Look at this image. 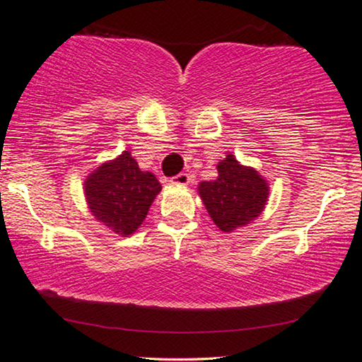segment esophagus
I'll return each instance as SVG.
<instances>
[{
    "label": "esophagus",
    "mask_w": 362,
    "mask_h": 362,
    "mask_svg": "<svg viewBox=\"0 0 362 362\" xmlns=\"http://www.w3.org/2000/svg\"><path fill=\"white\" fill-rule=\"evenodd\" d=\"M170 182L175 183V185H188V182H190V175H188V174H179V175L172 177Z\"/></svg>",
    "instance_id": "1"
}]
</instances>
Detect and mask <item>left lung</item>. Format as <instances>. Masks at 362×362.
I'll return each instance as SVG.
<instances>
[{"label":"left lung","instance_id":"obj_1","mask_svg":"<svg viewBox=\"0 0 362 362\" xmlns=\"http://www.w3.org/2000/svg\"><path fill=\"white\" fill-rule=\"evenodd\" d=\"M216 170L215 180L200 182L197 187L208 215L223 233L251 225L267 205L269 180L233 154L218 162Z\"/></svg>","mask_w":362,"mask_h":362}]
</instances>
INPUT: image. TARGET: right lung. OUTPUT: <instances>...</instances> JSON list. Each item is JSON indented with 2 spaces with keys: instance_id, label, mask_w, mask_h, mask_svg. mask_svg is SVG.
<instances>
[{
  "instance_id": "1",
  "label": "right lung",
  "mask_w": 362,
  "mask_h": 362,
  "mask_svg": "<svg viewBox=\"0 0 362 362\" xmlns=\"http://www.w3.org/2000/svg\"><path fill=\"white\" fill-rule=\"evenodd\" d=\"M160 190L156 175L142 170L129 151L105 160L83 182L86 206L95 220L124 238L139 230Z\"/></svg>"
}]
</instances>
